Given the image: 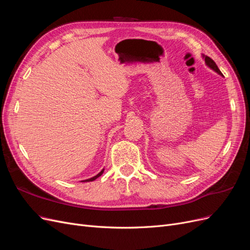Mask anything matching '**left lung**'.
<instances>
[{
	"instance_id": "obj_1",
	"label": "left lung",
	"mask_w": 250,
	"mask_h": 250,
	"mask_svg": "<svg viewBox=\"0 0 250 250\" xmlns=\"http://www.w3.org/2000/svg\"><path fill=\"white\" fill-rule=\"evenodd\" d=\"M202 58H204V62H206V64L209 67V69H211L213 71H215L216 73H218L219 75H222V73L220 72V70L218 69V66H217V64L215 63V62L211 58H209L208 56H206V55H203L202 54Z\"/></svg>"
}]
</instances>
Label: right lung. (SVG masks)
<instances>
[{"mask_svg":"<svg viewBox=\"0 0 250 250\" xmlns=\"http://www.w3.org/2000/svg\"><path fill=\"white\" fill-rule=\"evenodd\" d=\"M104 172V169H102L99 173L97 174V175H95V176H93V177H90V178H88V179H85V180H82V183H86V181H93V180H95V179H97L98 177L99 176H101L102 175V173Z\"/></svg>","mask_w":250,"mask_h":250,"instance_id":"add662e5","label":"right lung"}]
</instances>
